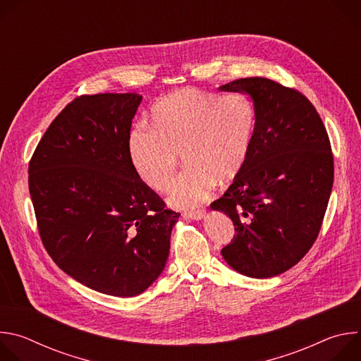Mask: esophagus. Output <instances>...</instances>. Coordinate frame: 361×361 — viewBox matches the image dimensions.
<instances>
[{"label": "esophagus", "instance_id": "esophagus-1", "mask_svg": "<svg viewBox=\"0 0 361 361\" xmlns=\"http://www.w3.org/2000/svg\"><path fill=\"white\" fill-rule=\"evenodd\" d=\"M205 214H207V213H205V210H197V212H190L185 216L191 220H201V219L205 217Z\"/></svg>", "mask_w": 361, "mask_h": 361}]
</instances>
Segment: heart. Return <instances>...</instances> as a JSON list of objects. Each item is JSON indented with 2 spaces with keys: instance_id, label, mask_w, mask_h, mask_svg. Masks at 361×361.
<instances>
[{
  "instance_id": "obj_1",
  "label": "heart",
  "mask_w": 361,
  "mask_h": 361,
  "mask_svg": "<svg viewBox=\"0 0 361 361\" xmlns=\"http://www.w3.org/2000/svg\"><path fill=\"white\" fill-rule=\"evenodd\" d=\"M151 127L137 126L128 135V156L138 178L166 191L176 174L178 156L187 170L169 195L174 209L190 210L207 200L220 183L243 170L254 134L255 114L243 95L221 97L185 88L151 109Z\"/></svg>"
}]
</instances>
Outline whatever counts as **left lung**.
<instances>
[{
    "mask_svg": "<svg viewBox=\"0 0 361 361\" xmlns=\"http://www.w3.org/2000/svg\"><path fill=\"white\" fill-rule=\"evenodd\" d=\"M219 90L250 95L255 114L247 161L212 204L235 228L221 254L237 273L270 279L295 266L320 233L334 178L330 140L297 90L263 77Z\"/></svg>",
    "mask_w": 361,
    "mask_h": 361,
    "instance_id": "obj_1",
    "label": "left lung"
}]
</instances>
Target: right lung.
<instances>
[{"label": "right lung", "mask_w": 361, "mask_h": 361, "mask_svg": "<svg viewBox=\"0 0 361 361\" xmlns=\"http://www.w3.org/2000/svg\"><path fill=\"white\" fill-rule=\"evenodd\" d=\"M135 92L75 98L51 123L28 166L47 252L70 277L116 297L163 273L180 214L135 174L128 156Z\"/></svg>", "instance_id": "1"}]
</instances>
